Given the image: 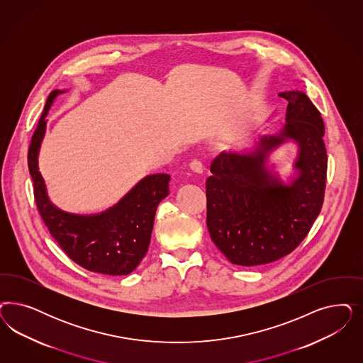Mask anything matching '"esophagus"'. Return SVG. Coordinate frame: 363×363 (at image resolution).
<instances>
[{"label": "esophagus", "mask_w": 363, "mask_h": 363, "mask_svg": "<svg viewBox=\"0 0 363 363\" xmlns=\"http://www.w3.org/2000/svg\"><path fill=\"white\" fill-rule=\"evenodd\" d=\"M189 168L194 171V172H196V174H201L203 172V169H204V167H203V164L198 159H194V160H191V163H189Z\"/></svg>", "instance_id": "esophagus-1"}]
</instances>
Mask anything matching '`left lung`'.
I'll return each instance as SVG.
<instances>
[{"label":"left lung","instance_id":"left-lung-1","mask_svg":"<svg viewBox=\"0 0 363 363\" xmlns=\"http://www.w3.org/2000/svg\"><path fill=\"white\" fill-rule=\"evenodd\" d=\"M289 101L279 136H264L251 155L222 152L206 182L211 239L233 264L260 266L293 252L311 230L325 199L328 152L320 112L301 91ZM289 137L300 144V176L281 185L264 168L267 152Z\"/></svg>","mask_w":363,"mask_h":363}]
</instances>
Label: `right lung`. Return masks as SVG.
<instances>
[{
  "label": "right lung",
  "instance_id": "obj_1",
  "mask_svg": "<svg viewBox=\"0 0 363 363\" xmlns=\"http://www.w3.org/2000/svg\"><path fill=\"white\" fill-rule=\"evenodd\" d=\"M59 91L48 97L28 151L35 206L50 235L68 257L82 266L106 275H127L147 254L159 203L169 194L167 174L147 176L111 210L80 216L56 208L47 196L37 156L45 133V117Z\"/></svg>",
  "mask_w": 363,
  "mask_h": 363
}]
</instances>
